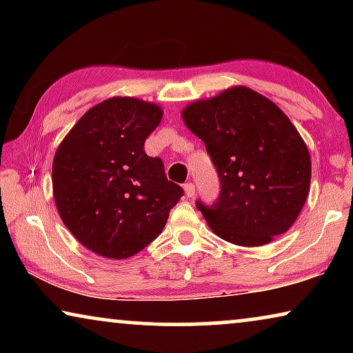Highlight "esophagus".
I'll return each instance as SVG.
<instances>
[{"label":"esophagus","mask_w":353,"mask_h":353,"mask_svg":"<svg viewBox=\"0 0 353 353\" xmlns=\"http://www.w3.org/2000/svg\"><path fill=\"white\" fill-rule=\"evenodd\" d=\"M183 190H185V194H186L188 199H191V197H194L196 190H194V185H192V183H186Z\"/></svg>","instance_id":"1"}]
</instances>
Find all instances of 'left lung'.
Instances as JSON below:
<instances>
[{
  "label": "left lung",
  "instance_id": "1",
  "mask_svg": "<svg viewBox=\"0 0 353 353\" xmlns=\"http://www.w3.org/2000/svg\"><path fill=\"white\" fill-rule=\"evenodd\" d=\"M220 176L212 207L197 201L219 238L244 248L272 243L297 220L310 191V152L273 101L248 86H231L181 110Z\"/></svg>",
  "mask_w": 353,
  "mask_h": 353
}]
</instances>
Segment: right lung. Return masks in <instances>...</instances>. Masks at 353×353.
Listing matches in <instances>:
<instances>
[{"label": "right lung", "instance_id": "right-lung-1", "mask_svg": "<svg viewBox=\"0 0 353 353\" xmlns=\"http://www.w3.org/2000/svg\"><path fill=\"white\" fill-rule=\"evenodd\" d=\"M162 108L114 96L81 115L56 149L52 196L75 239L105 259H128L162 233L183 190L144 152Z\"/></svg>", "mask_w": 353, "mask_h": 353}]
</instances>
